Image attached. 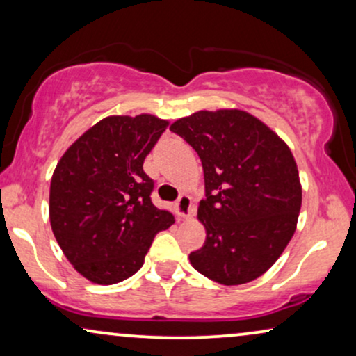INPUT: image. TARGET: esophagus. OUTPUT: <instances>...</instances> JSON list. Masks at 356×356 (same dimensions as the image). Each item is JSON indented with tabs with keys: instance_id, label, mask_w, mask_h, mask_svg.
<instances>
[{
	"instance_id": "obj_1",
	"label": "esophagus",
	"mask_w": 356,
	"mask_h": 356,
	"mask_svg": "<svg viewBox=\"0 0 356 356\" xmlns=\"http://www.w3.org/2000/svg\"><path fill=\"white\" fill-rule=\"evenodd\" d=\"M175 211H177V216L181 219H187L192 212H194V205H192V200L189 195H181L179 200L175 202Z\"/></svg>"
}]
</instances>
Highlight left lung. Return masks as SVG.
Here are the masks:
<instances>
[{
    "mask_svg": "<svg viewBox=\"0 0 356 356\" xmlns=\"http://www.w3.org/2000/svg\"><path fill=\"white\" fill-rule=\"evenodd\" d=\"M170 131L192 145L204 169L197 217L205 242L192 267L222 285L265 273L289 245L302 207L297 162L284 140L241 109L199 111Z\"/></svg>",
    "mask_w": 356,
    "mask_h": 356,
    "instance_id": "1",
    "label": "left lung"
}]
</instances>
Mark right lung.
Returning <instances> with one entry per match:
<instances>
[{
    "mask_svg": "<svg viewBox=\"0 0 356 356\" xmlns=\"http://www.w3.org/2000/svg\"><path fill=\"white\" fill-rule=\"evenodd\" d=\"M169 122L152 114L109 115L70 145L49 189L51 229L66 259L92 284L113 285L139 270L157 232L174 224L151 200L144 172Z\"/></svg>",
    "mask_w": 356,
    "mask_h": 356,
    "instance_id": "right-lung-1",
    "label": "right lung"
}]
</instances>
